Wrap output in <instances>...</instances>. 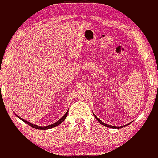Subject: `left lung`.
I'll use <instances>...</instances> for the list:
<instances>
[{
	"mask_svg": "<svg viewBox=\"0 0 158 158\" xmlns=\"http://www.w3.org/2000/svg\"><path fill=\"white\" fill-rule=\"evenodd\" d=\"M94 114V113H93ZM94 116L95 117H96V119L98 121V122H100V123H101L102 125H103V126H106V127H111V128H116V129H119V128H122V127H124V126H127V125H129V124L130 123H127V124H126V125H125V126H120V127H117V126H111V125H109V124H106V123H105L104 122H102L101 120L100 119H99L98 117H97L94 114Z\"/></svg>",
	"mask_w": 158,
	"mask_h": 158,
	"instance_id": "1",
	"label": "left lung"
}]
</instances>
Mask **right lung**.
Returning a JSON list of instances; mask_svg holds the SVG:
<instances>
[{"label":"right lung","instance_id":"right-lung-1","mask_svg":"<svg viewBox=\"0 0 158 158\" xmlns=\"http://www.w3.org/2000/svg\"><path fill=\"white\" fill-rule=\"evenodd\" d=\"M68 112H69V110H67V112L64 114V116H62V117L61 119H60L58 122H56V123H53V124H52V125H49V126H36V125H35V124H32V123H30V122H27V121H26L25 119H22V118H21V117H20L19 116H18V115H17L15 113V115L18 117V118H19L21 120H22L23 122H24L25 123H26L27 124H28L29 126H31V127H34V128H36V129H39V130H47V129H50V128H52V127H56V126H58L59 124H60L62 122H64V120L65 119H66V117H67V115H68Z\"/></svg>","mask_w":158,"mask_h":158}]
</instances>
